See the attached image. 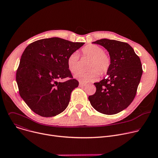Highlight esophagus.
<instances>
[{"mask_svg": "<svg viewBox=\"0 0 158 158\" xmlns=\"http://www.w3.org/2000/svg\"><path fill=\"white\" fill-rule=\"evenodd\" d=\"M86 84H84V83H82V82H79V86L80 87H84L85 86Z\"/></svg>", "mask_w": 158, "mask_h": 158, "instance_id": "34e87169", "label": "esophagus"}]
</instances>
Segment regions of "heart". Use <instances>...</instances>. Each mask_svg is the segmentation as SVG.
I'll use <instances>...</instances> for the list:
<instances>
[{"label":"heart","mask_w":158,"mask_h":158,"mask_svg":"<svg viewBox=\"0 0 158 158\" xmlns=\"http://www.w3.org/2000/svg\"><path fill=\"white\" fill-rule=\"evenodd\" d=\"M83 57L91 59L88 65L89 71L79 73L76 76V78L82 82H88L96 80L99 74H106L111 65L110 56L104 52L103 48L96 44H89L81 49ZM79 56L76 52H73L67 59V67L69 71L75 74L79 70Z\"/></svg>","instance_id":"b5f03b06"}]
</instances>
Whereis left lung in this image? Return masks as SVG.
<instances>
[{"mask_svg": "<svg viewBox=\"0 0 158 158\" xmlns=\"http://www.w3.org/2000/svg\"><path fill=\"white\" fill-rule=\"evenodd\" d=\"M93 43L107 50L111 65L107 77L94 83L96 91L88 99L101 113L115 114L127 108L136 96L143 74L141 60L126 42L102 39Z\"/></svg>", "mask_w": 158, "mask_h": 158, "instance_id": "obj_1", "label": "left lung"}]
</instances>
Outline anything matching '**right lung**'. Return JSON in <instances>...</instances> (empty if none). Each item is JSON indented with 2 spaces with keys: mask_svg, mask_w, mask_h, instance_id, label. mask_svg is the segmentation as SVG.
<instances>
[{
  "mask_svg": "<svg viewBox=\"0 0 158 158\" xmlns=\"http://www.w3.org/2000/svg\"><path fill=\"white\" fill-rule=\"evenodd\" d=\"M84 42L59 37L35 41L26 48L16 73L20 97L29 108L42 117L55 116L63 112L71 94L78 87L67 64V59ZM69 77L65 82L59 80Z\"/></svg>",
  "mask_w": 158,
  "mask_h": 158,
  "instance_id": "right-lung-1",
  "label": "right lung"
}]
</instances>
